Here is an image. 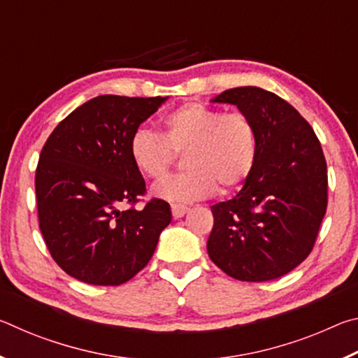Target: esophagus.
<instances>
[{
	"mask_svg": "<svg viewBox=\"0 0 358 358\" xmlns=\"http://www.w3.org/2000/svg\"><path fill=\"white\" fill-rule=\"evenodd\" d=\"M187 207L186 205H181V203H172V216L175 220H178V217H183L186 215Z\"/></svg>",
	"mask_w": 358,
	"mask_h": 358,
	"instance_id": "esophagus-1",
	"label": "esophagus"
}]
</instances>
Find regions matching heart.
Here are the masks:
<instances>
[{"label": "heart", "instance_id": "obj_1", "mask_svg": "<svg viewBox=\"0 0 358 358\" xmlns=\"http://www.w3.org/2000/svg\"><path fill=\"white\" fill-rule=\"evenodd\" d=\"M162 132L138 128L129 138V156L145 178L161 180L175 153H183L185 172L155 187L169 202H192L237 189L250 177L257 156V136L250 117L224 113L202 102H186L161 121Z\"/></svg>", "mask_w": 358, "mask_h": 358}]
</instances>
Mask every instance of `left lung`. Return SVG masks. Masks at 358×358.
<instances>
[{
	"instance_id": "left-lung-1",
	"label": "left lung",
	"mask_w": 358,
	"mask_h": 358,
	"mask_svg": "<svg viewBox=\"0 0 358 358\" xmlns=\"http://www.w3.org/2000/svg\"><path fill=\"white\" fill-rule=\"evenodd\" d=\"M211 102L237 106L257 136L256 164L241 191L211 207L210 259L240 281L276 280L316 243L327 210V162L310 123L275 93L238 87Z\"/></svg>"
}]
</instances>
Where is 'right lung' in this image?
Returning <instances> with one entry per match:
<instances>
[{"label":"right lung","instance_id":"obj_1","mask_svg":"<svg viewBox=\"0 0 358 358\" xmlns=\"http://www.w3.org/2000/svg\"><path fill=\"white\" fill-rule=\"evenodd\" d=\"M167 98L104 94L69 113L48 136L36 169L39 229L55 262L94 286H120L150 262L172 221L169 203L142 210L145 180L129 138Z\"/></svg>","mask_w":358,"mask_h":358}]
</instances>
